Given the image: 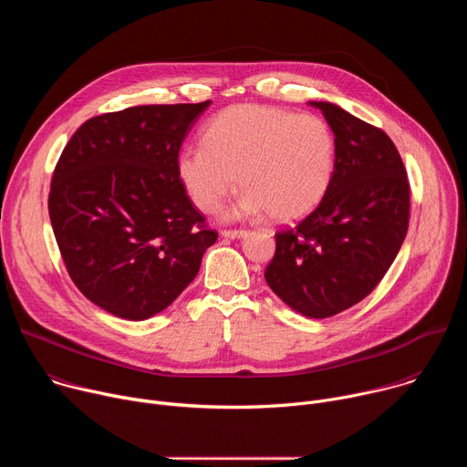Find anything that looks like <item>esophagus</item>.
Returning <instances> with one entry per match:
<instances>
[{
  "mask_svg": "<svg viewBox=\"0 0 467 467\" xmlns=\"http://www.w3.org/2000/svg\"><path fill=\"white\" fill-rule=\"evenodd\" d=\"M222 236L223 238H244V236H247V231L245 229H223L222 231Z\"/></svg>",
  "mask_w": 467,
  "mask_h": 467,
  "instance_id": "esophagus-1",
  "label": "esophagus"
}]
</instances>
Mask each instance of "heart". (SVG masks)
<instances>
[{
	"label": "heart",
	"mask_w": 467,
	"mask_h": 467,
	"mask_svg": "<svg viewBox=\"0 0 467 467\" xmlns=\"http://www.w3.org/2000/svg\"><path fill=\"white\" fill-rule=\"evenodd\" d=\"M203 140L177 162L181 182L203 213L222 207L240 173L247 192L233 216L265 211L272 220L292 222L321 203L335 173V135L317 114L234 105L211 121Z\"/></svg>",
	"instance_id": "1"
}]
</instances>
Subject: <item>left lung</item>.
<instances>
[{
	"label": "left lung",
	"instance_id": "obj_1",
	"mask_svg": "<svg viewBox=\"0 0 467 467\" xmlns=\"http://www.w3.org/2000/svg\"><path fill=\"white\" fill-rule=\"evenodd\" d=\"M335 132V173L321 203L275 233L265 283L296 312L323 319L369 296L409 231L410 184L386 132L335 103L312 101Z\"/></svg>",
	"mask_w": 467,
	"mask_h": 467
}]
</instances>
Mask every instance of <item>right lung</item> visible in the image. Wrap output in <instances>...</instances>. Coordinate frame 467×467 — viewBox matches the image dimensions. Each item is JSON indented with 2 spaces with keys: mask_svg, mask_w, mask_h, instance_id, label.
I'll list each match as a JSON object with an SVG mask.
<instances>
[{
  "mask_svg": "<svg viewBox=\"0 0 467 467\" xmlns=\"http://www.w3.org/2000/svg\"><path fill=\"white\" fill-rule=\"evenodd\" d=\"M211 105H140L87 119L55 166L49 220L66 270L130 321L170 306L218 240L181 182L179 150Z\"/></svg>",
  "mask_w": 467,
  "mask_h": 467,
  "instance_id": "right-lung-1",
  "label": "right lung"
}]
</instances>
